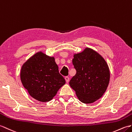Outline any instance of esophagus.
<instances>
[{
	"mask_svg": "<svg viewBox=\"0 0 132 132\" xmlns=\"http://www.w3.org/2000/svg\"><path fill=\"white\" fill-rule=\"evenodd\" d=\"M65 79V80H66L67 83H68L69 81V78L68 77V76H66Z\"/></svg>",
	"mask_w": 132,
	"mask_h": 132,
	"instance_id": "esophagus-1",
	"label": "esophagus"
}]
</instances>
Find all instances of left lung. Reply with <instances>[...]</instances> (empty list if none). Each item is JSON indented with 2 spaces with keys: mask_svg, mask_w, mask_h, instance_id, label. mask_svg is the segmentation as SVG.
<instances>
[{
  "mask_svg": "<svg viewBox=\"0 0 132 132\" xmlns=\"http://www.w3.org/2000/svg\"><path fill=\"white\" fill-rule=\"evenodd\" d=\"M76 73L69 82L78 99L92 103L103 95L110 78V70L105 59L96 51L86 48L73 54L72 60Z\"/></svg>",
  "mask_w": 132,
  "mask_h": 132,
  "instance_id": "8db88e82",
  "label": "left lung"
}]
</instances>
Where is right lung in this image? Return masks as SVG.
Masks as SVG:
<instances>
[{
    "mask_svg": "<svg viewBox=\"0 0 132 132\" xmlns=\"http://www.w3.org/2000/svg\"><path fill=\"white\" fill-rule=\"evenodd\" d=\"M20 78L30 96L42 102L53 99L66 82L59 73L54 57L42 52H37L23 64Z\"/></svg>",
    "mask_w": 132,
    "mask_h": 132,
    "instance_id": "right-lung-1",
    "label": "right lung"
}]
</instances>
